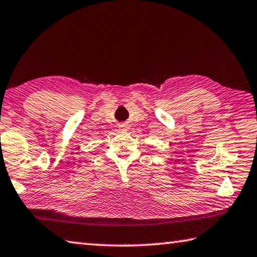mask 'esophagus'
I'll use <instances>...</instances> for the list:
<instances>
[{
    "instance_id": "obj_1",
    "label": "esophagus",
    "mask_w": 257,
    "mask_h": 257,
    "mask_svg": "<svg viewBox=\"0 0 257 257\" xmlns=\"http://www.w3.org/2000/svg\"><path fill=\"white\" fill-rule=\"evenodd\" d=\"M119 129L124 130V132H127V130L129 129V125H128L127 123H120V124H119Z\"/></svg>"
}]
</instances>
